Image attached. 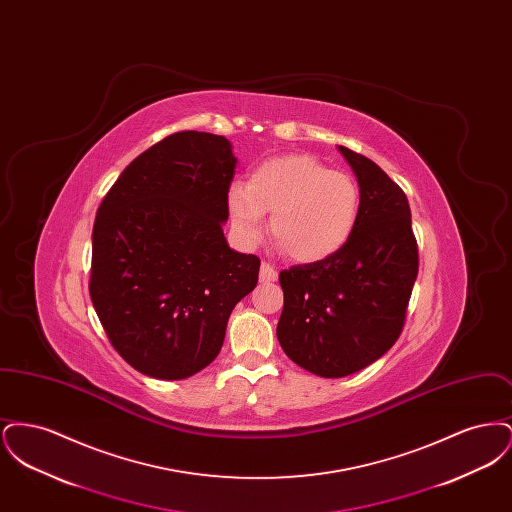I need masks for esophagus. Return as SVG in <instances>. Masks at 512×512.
I'll return each mask as SVG.
<instances>
[{
  "mask_svg": "<svg viewBox=\"0 0 512 512\" xmlns=\"http://www.w3.org/2000/svg\"><path fill=\"white\" fill-rule=\"evenodd\" d=\"M276 278H278L276 268L272 267V265H268V263H263L261 270H259V280H261V282H274Z\"/></svg>",
  "mask_w": 512,
  "mask_h": 512,
  "instance_id": "1",
  "label": "esophagus"
}]
</instances>
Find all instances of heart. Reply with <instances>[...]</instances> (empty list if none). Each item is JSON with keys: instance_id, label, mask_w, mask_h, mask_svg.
I'll use <instances>...</instances> for the list:
<instances>
[{"instance_id": "1", "label": "heart", "mask_w": 512, "mask_h": 512, "mask_svg": "<svg viewBox=\"0 0 512 512\" xmlns=\"http://www.w3.org/2000/svg\"><path fill=\"white\" fill-rule=\"evenodd\" d=\"M361 209L357 182L307 153L274 155L255 165L249 182L228 188L230 219L255 244L270 215V236L288 257L318 263L336 255L355 232Z\"/></svg>"}]
</instances>
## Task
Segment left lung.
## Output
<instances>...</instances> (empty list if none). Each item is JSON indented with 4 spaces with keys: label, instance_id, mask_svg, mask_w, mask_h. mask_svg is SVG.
Listing matches in <instances>:
<instances>
[{
    "label": "left lung",
    "instance_id": "left-lung-1",
    "mask_svg": "<svg viewBox=\"0 0 512 512\" xmlns=\"http://www.w3.org/2000/svg\"><path fill=\"white\" fill-rule=\"evenodd\" d=\"M357 176L359 220L330 259L280 272L276 336L295 365L341 378L378 361L403 332L418 274L405 192L365 155L340 146Z\"/></svg>",
    "mask_w": 512,
    "mask_h": 512
}]
</instances>
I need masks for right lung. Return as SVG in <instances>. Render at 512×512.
Masks as SVG:
<instances>
[{"label":"right lung","mask_w":512,"mask_h":512,"mask_svg":"<svg viewBox=\"0 0 512 512\" xmlns=\"http://www.w3.org/2000/svg\"><path fill=\"white\" fill-rule=\"evenodd\" d=\"M236 157L224 136L184 130L138 155L99 205L90 297L122 359L159 380L213 363L261 259L230 249L228 188Z\"/></svg>","instance_id":"1"}]
</instances>
